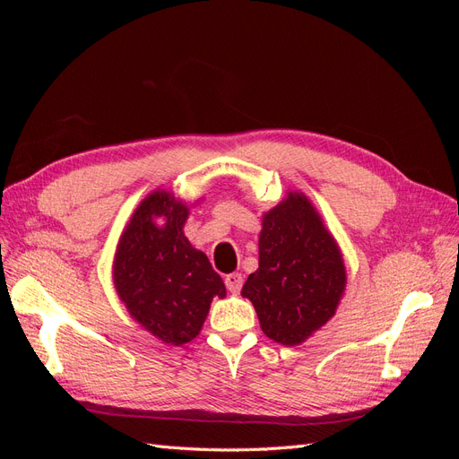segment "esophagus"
I'll return each mask as SVG.
<instances>
[{
    "label": "esophagus",
    "instance_id": "1",
    "mask_svg": "<svg viewBox=\"0 0 459 459\" xmlns=\"http://www.w3.org/2000/svg\"><path fill=\"white\" fill-rule=\"evenodd\" d=\"M226 287H228L230 293L238 295L241 287H243V275L241 273H228L226 275Z\"/></svg>",
    "mask_w": 459,
    "mask_h": 459
}]
</instances>
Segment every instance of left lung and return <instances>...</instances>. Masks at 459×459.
<instances>
[{"label":"left lung","mask_w":459,"mask_h":459,"mask_svg":"<svg viewBox=\"0 0 459 459\" xmlns=\"http://www.w3.org/2000/svg\"><path fill=\"white\" fill-rule=\"evenodd\" d=\"M346 287L341 248L300 191L262 216L258 270L241 295L253 302L268 339L295 346L335 316Z\"/></svg>","instance_id":"obj_1"}]
</instances>
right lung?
<instances>
[{
    "mask_svg": "<svg viewBox=\"0 0 459 459\" xmlns=\"http://www.w3.org/2000/svg\"><path fill=\"white\" fill-rule=\"evenodd\" d=\"M189 204L155 189L137 204L113 262V283L128 314L170 346L195 339L226 285L184 233Z\"/></svg>",
    "mask_w": 459,
    "mask_h": 459,
    "instance_id": "obj_1",
    "label": "right lung"
}]
</instances>
